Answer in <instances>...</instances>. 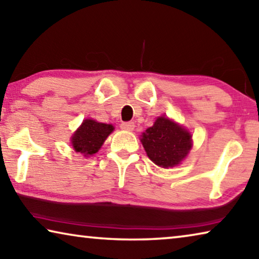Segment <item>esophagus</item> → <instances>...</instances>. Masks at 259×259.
I'll return each instance as SVG.
<instances>
[{"label": "esophagus", "mask_w": 259, "mask_h": 259, "mask_svg": "<svg viewBox=\"0 0 259 259\" xmlns=\"http://www.w3.org/2000/svg\"><path fill=\"white\" fill-rule=\"evenodd\" d=\"M121 128L123 130H126V131H133L135 128V123L134 122H123V123H121Z\"/></svg>", "instance_id": "34e87169"}]
</instances>
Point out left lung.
I'll list each match as a JSON object with an SVG mask.
<instances>
[{
    "label": "left lung",
    "mask_w": 259,
    "mask_h": 259,
    "mask_svg": "<svg viewBox=\"0 0 259 259\" xmlns=\"http://www.w3.org/2000/svg\"><path fill=\"white\" fill-rule=\"evenodd\" d=\"M141 141L149 158L163 168L179 165L191 149L189 131L163 116L143 133Z\"/></svg>",
    "instance_id": "obj_1"
}]
</instances>
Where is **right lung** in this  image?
<instances>
[{"label":"right lung","instance_id":"1","mask_svg":"<svg viewBox=\"0 0 259 259\" xmlns=\"http://www.w3.org/2000/svg\"><path fill=\"white\" fill-rule=\"evenodd\" d=\"M114 130L112 124H105L93 120H85L72 136V147L84 155L97 153L105 139Z\"/></svg>","mask_w":259,"mask_h":259}]
</instances>
